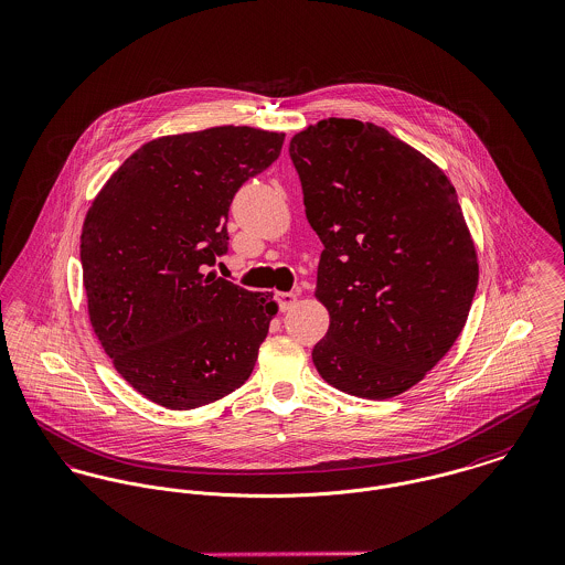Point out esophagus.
<instances>
[{
  "label": "esophagus",
  "mask_w": 565,
  "mask_h": 565,
  "mask_svg": "<svg viewBox=\"0 0 565 565\" xmlns=\"http://www.w3.org/2000/svg\"><path fill=\"white\" fill-rule=\"evenodd\" d=\"M277 301H279V309L281 311H288V309H292L295 303H297V295L295 292H279Z\"/></svg>",
  "instance_id": "obj_1"
}]
</instances>
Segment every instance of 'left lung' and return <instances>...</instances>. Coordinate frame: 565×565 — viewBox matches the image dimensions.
Here are the masks:
<instances>
[{"mask_svg": "<svg viewBox=\"0 0 565 565\" xmlns=\"http://www.w3.org/2000/svg\"><path fill=\"white\" fill-rule=\"evenodd\" d=\"M305 215L324 249L313 297L329 331L318 374L356 397L415 387L458 340L478 288V249L454 184L372 122L327 118L290 139Z\"/></svg>", "mask_w": 565, "mask_h": 565, "instance_id": "left-lung-1", "label": "left lung"}]
</instances>
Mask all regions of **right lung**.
<instances>
[{"label": "right lung", "instance_id": "add662e5", "mask_svg": "<svg viewBox=\"0 0 565 565\" xmlns=\"http://www.w3.org/2000/svg\"><path fill=\"white\" fill-rule=\"evenodd\" d=\"M284 137L232 125L157 137L87 209L89 324L118 374L154 404L198 408L254 372L277 301L206 268L227 252L234 193L279 157Z\"/></svg>", "mask_w": 565, "mask_h": 565}]
</instances>
